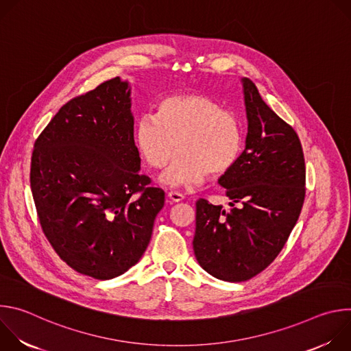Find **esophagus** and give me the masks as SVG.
<instances>
[{"label":"esophagus","mask_w":351,"mask_h":351,"mask_svg":"<svg viewBox=\"0 0 351 351\" xmlns=\"http://www.w3.org/2000/svg\"><path fill=\"white\" fill-rule=\"evenodd\" d=\"M168 197H169V199H171L172 203H179V202H182V199L184 198V195L180 191H175V190L169 191Z\"/></svg>","instance_id":"obj_1"}]
</instances>
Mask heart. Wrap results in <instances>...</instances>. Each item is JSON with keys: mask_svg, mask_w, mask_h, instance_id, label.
<instances>
[{"mask_svg": "<svg viewBox=\"0 0 351 351\" xmlns=\"http://www.w3.org/2000/svg\"><path fill=\"white\" fill-rule=\"evenodd\" d=\"M134 141L152 168L165 167L162 175L171 186L203 183L226 173L243 149V128L239 118L215 98L202 93H182L162 98L156 117L143 115L134 125Z\"/></svg>", "mask_w": 351, "mask_h": 351, "instance_id": "obj_1", "label": "heart"}]
</instances>
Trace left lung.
I'll use <instances>...</instances> for the list:
<instances>
[{
  "label": "left lung",
  "instance_id": "obj_1",
  "mask_svg": "<svg viewBox=\"0 0 351 351\" xmlns=\"http://www.w3.org/2000/svg\"><path fill=\"white\" fill-rule=\"evenodd\" d=\"M241 82L245 148L219 179L232 208L198 198L193 239L198 264L228 282L252 279L274 263L306 197L304 154L295 130L264 103L252 80Z\"/></svg>",
  "mask_w": 351,
  "mask_h": 351
}]
</instances>
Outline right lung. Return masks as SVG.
Returning a JSON list of instances; mask_svg holds the SVG:
<instances>
[{
	"label": "right lung",
	"instance_id": "add662e5",
	"mask_svg": "<svg viewBox=\"0 0 351 351\" xmlns=\"http://www.w3.org/2000/svg\"><path fill=\"white\" fill-rule=\"evenodd\" d=\"M128 82L114 77L60 108L34 141L30 186L41 229L71 268L122 275L144 254L165 191L140 172Z\"/></svg>",
	"mask_w": 351,
	"mask_h": 351
}]
</instances>
